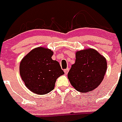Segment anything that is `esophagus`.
<instances>
[{
	"instance_id": "34e87169",
	"label": "esophagus",
	"mask_w": 122,
	"mask_h": 122,
	"mask_svg": "<svg viewBox=\"0 0 122 122\" xmlns=\"http://www.w3.org/2000/svg\"><path fill=\"white\" fill-rule=\"evenodd\" d=\"M69 69H64V72L66 74H67V73L69 72Z\"/></svg>"
}]
</instances>
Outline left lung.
<instances>
[{
    "instance_id": "8db88e82",
    "label": "left lung",
    "mask_w": 122,
    "mask_h": 122,
    "mask_svg": "<svg viewBox=\"0 0 122 122\" xmlns=\"http://www.w3.org/2000/svg\"><path fill=\"white\" fill-rule=\"evenodd\" d=\"M76 62L71 66L68 79L73 87L81 92H87L98 87L104 79L107 60L94 49L77 51Z\"/></svg>"
}]
</instances>
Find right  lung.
<instances>
[{
	"mask_svg": "<svg viewBox=\"0 0 122 122\" xmlns=\"http://www.w3.org/2000/svg\"><path fill=\"white\" fill-rule=\"evenodd\" d=\"M53 51L45 48L32 50L22 58L19 71L21 79L30 91L47 94L54 89L56 79L64 74L60 64L53 60Z\"/></svg>",
	"mask_w": 122,
	"mask_h": 122,
	"instance_id": "right-lung-1",
	"label": "right lung"
}]
</instances>
